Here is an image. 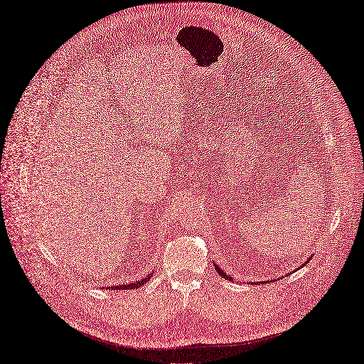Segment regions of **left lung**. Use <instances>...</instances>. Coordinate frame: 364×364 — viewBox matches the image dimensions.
<instances>
[{"label": "left lung", "instance_id": "obj_1", "mask_svg": "<svg viewBox=\"0 0 364 364\" xmlns=\"http://www.w3.org/2000/svg\"><path fill=\"white\" fill-rule=\"evenodd\" d=\"M215 268H217V271H218V274H221V275H223V277H225V278H229V277H228V274H225V272H223V271H221V269H220V268H218V267H215Z\"/></svg>", "mask_w": 364, "mask_h": 364}]
</instances>
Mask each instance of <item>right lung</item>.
Instances as JSON below:
<instances>
[{
	"label": "right lung",
	"mask_w": 364,
	"mask_h": 364,
	"mask_svg": "<svg viewBox=\"0 0 364 364\" xmlns=\"http://www.w3.org/2000/svg\"><path fill=\"white\" fill-rule=\"evenodd\" d=\"M151 278V275H149V277H146V278H139L138 282H134V283H131V284H124V286H115V287H110V290H121V289H139V287H143L149 279Z\"/></svg>",
	"instance_id": "right-lung-1"
}]
</instances>
